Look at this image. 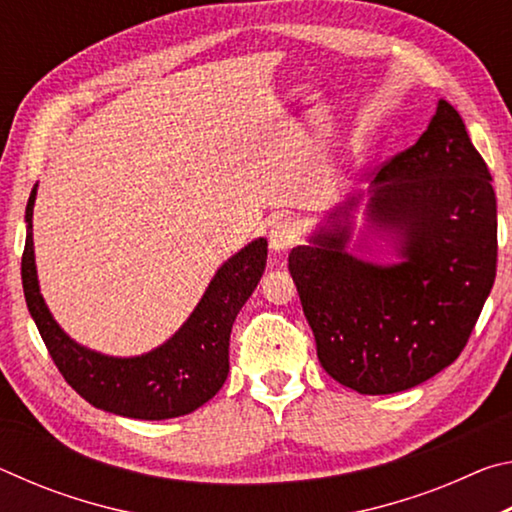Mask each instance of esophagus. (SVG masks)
<instances>
[{"instance_id": "1", "label": "esophagus", "mask_w": 512, "mask_h": 512, "mask_svg": "<svg viewBox=\"0 0 512 512\" xmlns=\"http://www.w3.org/2000/svg\"><path fill=\"white\" fill-rule=\"evenodd\" d=\"M298 241V228L291 219H277L273 221L271 230H268V244L275 250V253H284V250L291 248Z\"/></svg>"}]
</instances>
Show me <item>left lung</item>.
Here are the masks:
<instances>
[{
	"label": "left lung",
	"mask_w": 512,
	"mask_h": 512,
	"mask_svg": "<svg viewBox=\"0 0 512 512\" xmlns=\"http://www.w3.org/2000/svg\"><path fill=\"white\" fill-rule=\"evenodd\" d=\"M368 221L400 244L377 266L345 250L350 198L309 246L289 253L320 366L363 395H388L438 375L463 352L497 275L492 176L458 112L440 99L427 131L377 171Z\"/></svg>",
	"instance_id": "left-lung-1"
}]
</instances>
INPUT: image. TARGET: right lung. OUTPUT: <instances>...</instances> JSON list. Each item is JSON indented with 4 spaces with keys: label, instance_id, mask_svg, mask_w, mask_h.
<instances>
[{
    "label": "right lung",
    "instance_id": "obj_1",
    "mask_svg": "<svg viewBox=\"0 0 512 512\" xmlns=\"http://www.w3.org/2000/svg\"><path fill=\"white\" fill-rule=\"evenodd\" d=\"M36 187L24 216L22 287L42 341L67 384L97 409L135 420L178 418L212 400L228 379L232 323L264 273L266 239L241 248L216 271L192 316L167 343L142 357H106L69 339L40 296L33 257Z\"/></svg>",
    "mask_w": 512,
    "mask_h": 512
}]
</instances>
